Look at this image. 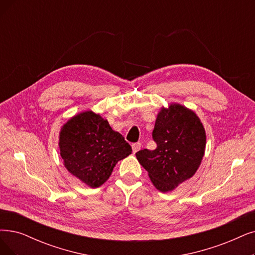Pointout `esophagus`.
<instances>
[{
    "label": "esophagus",
    "mask_w": 255,
    "mask_h": 255,
    "mask_svg": "<svg viewBox=\"0 0 255 255\" xmlns=\"http://www.w3.org/2000/svg\"><path fill=\"white\" fill-rule=\"evenodd\" d=\"M131 148H133V152L135 154V152H137L141 148V143H140V142H136V143H133V144H131Z\"/></svg>",
    "instance_id": "esophagus-1"
}]
</instances>
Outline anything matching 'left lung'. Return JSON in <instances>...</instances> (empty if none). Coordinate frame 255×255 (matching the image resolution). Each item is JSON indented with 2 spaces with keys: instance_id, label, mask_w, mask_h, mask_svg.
<instances>
[{
  "instance_id": "1",
  "label": "left lung",
  "mask_w": 255,
  "mask_h": 255,
  "mask_svg": "<svg viewBox=\"0 0 255 255\" xmlns=\"http://www.w3.org/2000/svg\"><path fill=\"white\" fill-rule=\"evenodd\" d=\"M151 135L157 147L141 149L136 157L155 187L170 191L199 168L206 145L204 127L192 111L175 104L160 111Z\"/></svg>"
}]
</instances>
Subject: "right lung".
<instances>
[{
    "instance_id": "1",
    "label": "right lung",
    "mask_w": 255,
    "mask_h": 255,
    "mask_svg": "<svg viewBox=\"0 0 255 255\" xmlns=\"http://www.w3.org/2000/svg\"><path fill=\"white\" fill-rule=\"evenodd\" d=\"M58 144L65 167L93 188L103 185L116 163L131 154L122 135L92 111L80 113L64 125Z\"/></svg>"
}]
</instances>
